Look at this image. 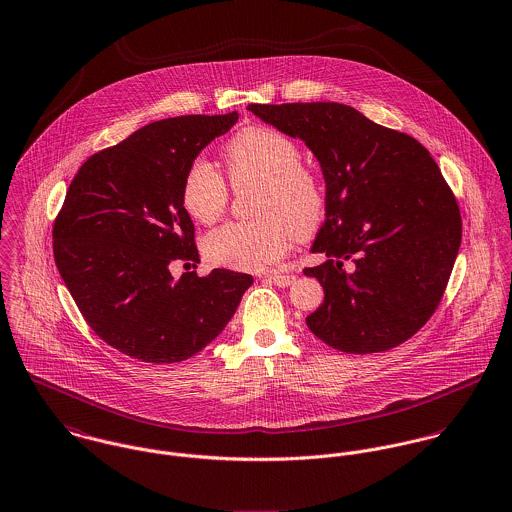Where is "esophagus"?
I'll use <instances>...</instances> for the list:
<instances>
[{"mask_svg":"<svg viewBox=\"0 0 512 512\" xmlns=\"http://www.w3.org/2000/svg\"><path fill=\"white\" fill-rule=\"evenodd\" d=\"M267 279L271 283L277 284V286H290V284L296 281L294 275H286V273H271V275H267Z\"/></svg>","mask_w":512,"mask_h":512,"instance_id":"34e87169","label":"esophagus"}]
</instances>
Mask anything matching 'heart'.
I'll use <instances>...</instances> for the list:
<instances>
[{"label": "heart", "instance_id": "b5f03b06", "mask_svg": "<svg viewBox=\"0 0 512 512\" xmlns=\"http://www.w3.org/2000/svg\"><path fill=\"white\" fill-rule=\"evenodd\" d=\"M235 186L259 184L251 222H229L204 239V253L214 265L239 271H261L279 261L294 237H312L324 222L326 194L318 176L302 165L300 147L273 127L241 129L224 149ZM184 210L200 224L224 216L229 186L206 159L184 172L180 190Z\"/></svg>", "mask_w": 512, "mask_h": 512}]
</instances>
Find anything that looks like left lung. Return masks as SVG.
Returning <instances> with one entry per match:
<instances>
[{
  "instance_id": "left-lung-1",
  "label": "left lung",
  "mask_w": 512,
  "mask_h": 512,
  "mask_svg": "<svg viewBox=\"0 0 512 512\" xmlns=\"http://www.w3.org/2000/svg\"><path fill=\"white\" fill-rule=\"evenodd\" d=\"M249 112L318 159L326 222L304 269L324 288L310 332L345 353H377L412 338L436 312L461 243V216L428 149L336 102L249 104Z\"/></svg>"
}]
</instances>
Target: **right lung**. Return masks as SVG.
Here are the masks:
<instances>
[{
    "label": "right lung",
    "instance_id": "add662e5",
    "mask_svg": "<svg viewBox=\"0 0 512 512\" xmlns=\"http://www.w3.org/2000/svg\"><path fill=\"white\" fill-rule=\"evenodd\" d=\"M237 117L149 123L92 155L68 186L53 228L58 273L88 326L133 359L196 355L222 334L253 284L228 269L171 275L174 263H200L180 198L184 172Z\"/></svg>",
    "mask_w": 512,
    "mask_h": 512
}]
</instances>
